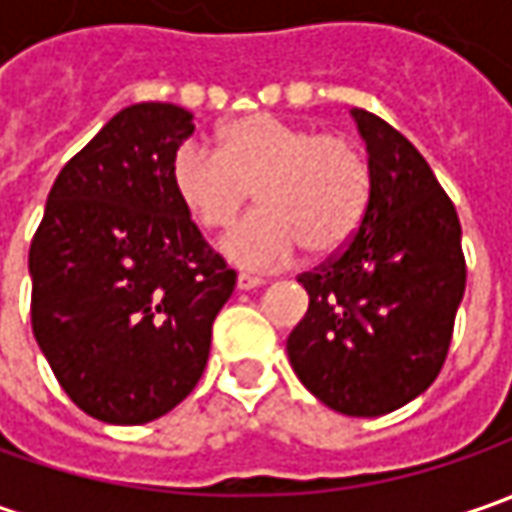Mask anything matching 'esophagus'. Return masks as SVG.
<instances>
[{"label": "esophagus", "mask_w": 512, "mask_h": 512, "mask_svg": "<svg viewBox=\"0 0 512 512\" xmlns=\"http://www.w3.org/2000/svg\"><path fill=\"white\" fill-rule=\"evenodd\" d=\"M262 285H265L262 276H253V273H239V276H236V287H239V290H256V287Z\"/></svg>", "instance_id": "obj_1"}]
</instances>
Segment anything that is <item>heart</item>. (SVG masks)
<instances>
[{
  "mask_svg": "<svg viewBox=\"0 0 512 512\" xmlns=\"http://www.w3.org/2000/svg\"><path fill=\"white\" fill-rule=\"evenodd\" d=\"M170 187L202 230H225L256 196L259 210L222 239L233 265H287L302 247L325 259L359 233L373 170L344 133H316L273 113H245L216 130L213 150L185 142L170 156Z\"/></svg>",
  "mask_w": 512,
  "mask_h": 512,
  "instance_id": "heart-1",
  "label": "heart"
}]
</instances>
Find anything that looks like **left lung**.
I'll return each mask as SVG.
<instances>
[{
	"label": "left lung",
	"instance_id": "left-lung-1",
	"mask_svg": "<svg viewBox=\"0 0 512 512\" xmlns=\"http://www.w3.org/2000/svg\"><path fill=\"white\" fill-rule=\"evenodd\" d=\"M353 116L370 153V207L347 247L299 273L310 305L287 356L330 410L384 416L442 373L467 265L456 205L422 153L376 113Z\"/></svg>",
	"mask_w": 512,
	"mask_h": 512
}]
</instances>
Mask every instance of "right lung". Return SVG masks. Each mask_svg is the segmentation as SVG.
<instances>
[{"label": "right lung", "mask_w": 512, "mask_h": 512, "mask_svg": "<svg viewBox=\"0 0 512 512\" xmlns=\"http://www.w3.org/2000/svg\"><path fill=\"white\" fill-rule=\"evenodd\" d=\"M190 133L193 113L168 102L119 110L56 176L30 242L33 336L99 422H153L187 399L236 285L170 187Z\"/></svg>", "instance_id": "right-lung-1"}]
</instances>
